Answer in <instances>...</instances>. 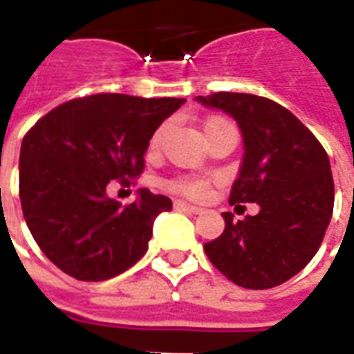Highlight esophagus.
Segmentation results:
<instances>
[{"instance_id":"34e87169","label":"esophagus","mask_w":354,"mask_h":354,"mask_svg":"<svg viewBox=\"0 0 354 354\" xmlns=\"http://www.w3.org/2000/svg\"><path fill=\"white\" fill-rule=\"evenodd\" d=\"M174 208H176V210H182V212H189V214H201V212H203V208L187 205L184 201H176V203H174Z\"/></svg>"}]
</instances>
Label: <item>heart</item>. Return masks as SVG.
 <instances>
[{
	"label": "heart",
	"mask_w": 354,
	"mask_h": 354,
	"mask_svg": "<svg viewBox=\"0 0 354 354\" xmlns=\"http://www.w3.org/2000/svg\"><path fill=\"white\" fill-rule=\"evenodd\" d=\"M216 121H223V119H210V121L207 123V127L208 124L216 123ZM207 127H205V129H207ZM167 129H169L167 124H161V127L151 134V138H149V146H147L151 153L159 151L162 140H165V134H167ZM167 187L172 189V192L189 195V197H203V195L207 193V185L203 184V182H199V180H187V178H178V180H172V182L167 184Z\"/></svg>",
	"instance_id": "1"
}]
</instances>
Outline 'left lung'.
I'll return each mask as SVG.
<instances>
[{"mask_svg":"<svg viewBox=\"0 0 354 354\" xmlns=\"http://www.w3.org/2000/svg\"><path fill=\"white\" fill-rule=\"evenodd\" d=\"M237 121L245 155L230 205L256 203L260 212L233 222L205 245L208 260L230 281L250 290L279 286L319 250L334 210V180L324 147L292 111L246 93L195 96Z\"/></svg>","mask_w":354,"mask_h":354,"instance_id":"obj_1","label":"left lung"}]
</instances>
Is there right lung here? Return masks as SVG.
I'll return each instance as SVG.
<instances>
[{
	"label": "right lung",
	"mask_w": 354,
	"mask_h": 354,
	"mask_svg": "<svg viewBox=\"0 0 354 354\" xmlns=\"http://www.w3.org/2000/svg\"><path fill=\"white\" fill-rule=\"evenodd\" d=\"M184 98L93 94L60 104L26 132L20 147L22 212L35 243L77 281H108L146 254L153 220L172 208L138 189L121 207L109 182L131 185L149 138Z\"/></svg>",
	"instance_id": "right-lung-1"
}]
</instances>
